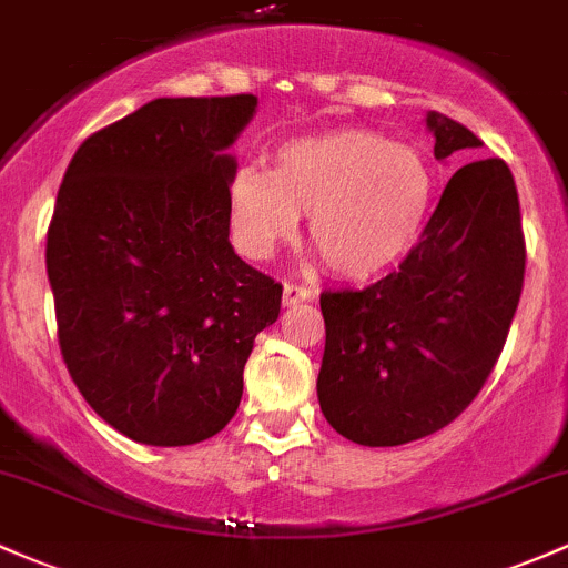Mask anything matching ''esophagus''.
Masks as SVG:
<instances>
[{
  "label": "esophagus",
  "instance_id": "1",
  "mask_svg": "<svg viewBox=\"0 0 568 568\" xmlns=\"http://www.w3.org/2000/svg\"><path fill=\"white\" fill-rule=\"evenodd\" d=\"M314 297V292L308 290V286H301V284H284V306H297V303H306Z\"/></svg>",
  "mask_w": 568,
  "mask_h": 568
}]
</instances>
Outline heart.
<instances>
[{"label":"heart","mask_w":568,"mask_h":568,"mask_svg":"<svg viewBox=\"0 0 568 568\" xmlns=\"http://www.w3.org/2000/svg\"><path fill=\"white\" fill-rule=\"evenodd\" d=\"M436 197L430 162L368 130L292 138L273 170L243 164L227 189L230 230L246 257L265 260L308 216V241L341 278L393 271L423 235Z\"/></svg>","instance_id":"b5f03b06"}]
</instances>
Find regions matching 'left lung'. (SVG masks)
<instances>
[{"mask_svg": "<svg viewBox=\"0 0 568 568\" xmlns=\"http://www.w3.org/2000/svg\"><path fill=\"white\" fill-rule=\"evenodd\" d=\"M433 154L481 140L430 111ZM520 200L504 160L463 164L398 271L365 290L322 292L327 423L363 447H398L449 425L504 349L523 292Z\"/></svg>", "mask_w": 568, "mask_h": 568, "instance_id": "left-lung-1", "label": "left lung"}]
</instances>
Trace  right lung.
I'll return each mask as SVG.
<instances>
[{
	"label": "right lung",
	"instance_id": "add662e5",
	"mask_svg": "<svg viewBox=\"0 0 568 568\" xmlns=\"http://www.w3.org/2000/svg\"><path fill=\"white\" fill-rule=\"evenodd\" d=\"M257 97H160L81 143L48 227L59 346L87 404L151 447L235 417L282 284L230 243V145Z\"/></svg>",
	"mask_w": 568,
	"mask_h": 568
}]
</instances>
